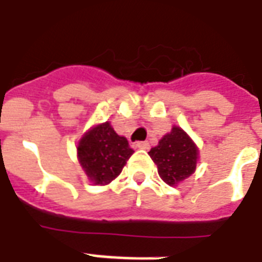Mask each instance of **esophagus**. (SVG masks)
I'll list each match as a JSON object with an SVG mask.
<instances>
[{"label":"esophagus","mask_w":262,"mask_h":262,"mask_svg":"<svg viewBox=\"0 0 262 262\" xmlns=\"http://www.w3.org/2000/svg\"><path fill=\"white\" fill-rule=\"evenodd\" d=\"M136 147L140 148V149H148L149 148V143L148 141H139V143H136Z\"/></svg>","instance_id":"obj_1"}]
</instances>
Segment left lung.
I'll use <instances>...</instances> for the list:
<instances>
[{
  "instance_id": "obj_1",
  "label": "left lung",
  "mask_w": 262,
  "mask_h": 262,
  "mask_svg": "<svg viewBox=\"0 0 262 262\" xmlns=\"http://www.w3.org/2000/svg\"><path fill=\"white\" fill-rule=\"evenodd\" d=\"M148 154L158 166L160 178L170 186L190 177L199 158L194 143L178 126L172 127Z\"/></svg>"
}]
</instances>
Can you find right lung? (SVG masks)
Returning a JSON list of instances; mask_svg holds the SVG:
<instances>
[{
  "label": "right lung",
  "mask_w": 262,
  "mask_h": 262,
  "mask_svg": "<svg viewBox=\"0 0 262 262\" xmlns=\"http://www.w3.org/2000/svg\"><path fill=\"white\" fill-rule=\"evenodd\" d=\"M133 152L108 122L91 129L77 147L80 164L95 185H107L117 178Z\"/></svg>",
  "instance_id": "add662e5"
}]
</instances>
